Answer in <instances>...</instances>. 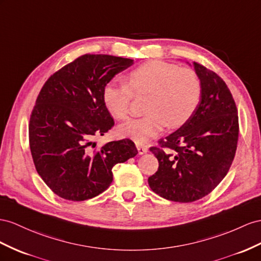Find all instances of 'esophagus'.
Listing matches in <instances>:
<instances>
[{"instance_id":"esophagus-1","label":"esophagus","mask_w":261,"mask_h":261,"mask_svg":"<svg viewBox=\"0 0 261 261\" xmlns=\"http://www.w3.org/2000/svg\"><path fill=\"white\" fill-rule=\"evenodd\" d=\"M137 149H138L139 154H144V153L148 152V148H146L145 145H142V144H137Z\"/></svg>"}]
</instances>
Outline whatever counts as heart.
Returning <instances> with one entry per match:
<instances>
[{"instance_id":"b5f03b06","label":"heart","mask_w":261,"mask_h":261,"mask_svg":"<svg viewBox=\"0 0 261 261\" xmlns=\"http://www.w3.org/2000/svg\"><path fill=\"white\" fill-rule=\"evenodd\" d=\"M202 82L192 68H179L161 61L146 62L131 70L124 83H109L103 88L106 108L118 120L130 116L133 96L146 98L142 118L119 126V136L145 143L166 125L176 129L194 115L202 98Z\"/></svg>"}]
</instances>
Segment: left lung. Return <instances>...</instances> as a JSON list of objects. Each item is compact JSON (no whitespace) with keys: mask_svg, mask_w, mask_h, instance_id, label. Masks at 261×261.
I'll use <instances>...</instances> for the list:
<instances>
[{"mask_svg":"<svg viewBox=\"0 0 261 261\" xmlns=\"http://www.w3.org/2000/svg\"><path fill=\"white\" fill-rule=\"evenodd\" d=\"M194 69L203 87L194 115L150 148L159 161L148 179L151 190L179 203L203 198L222 182L235 158L239 135L237 107L228 87L199 63L194 62Z\"/></svg>","mask_w":261,"mask_h":261,"instance_id":"8db88e82","label":"left lung"}]
</instances>
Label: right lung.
<instances>
[{
  "mask_svg": "<svg viewBox=\"0 0 261 261\" xmlns=\"http://www.w3.org/2000/svg\"><path fill=\"white\" fill-rule=\"evenodd\" d=\"M133 59L85 54L46 80L29 124L30 148L37 173L56 195L82 202L101 194L112 182V168L137 155L130 139L98 148L95 139L115 121L102 92Z\"/></svg>",
  "mask_w": 261,
  "mask_h": 261,
  "instance_id": "right-lung-1",
  "label": "right lung"
}]
</instances>
